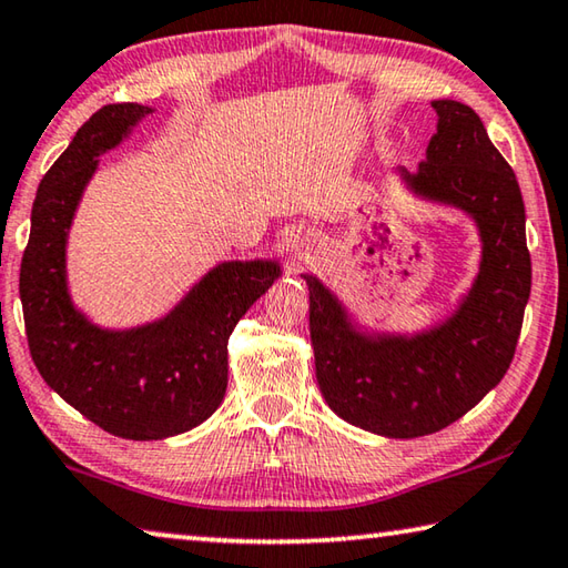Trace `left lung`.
Segmentation results:
<instances>
[{"instance_id": "8db88e82", "label": "left lung", "mask_w": 568, "mask_h": 568, "mask_svg": "<svg viewBox=\"0 0 568 568\" xmlns=\"http://www.w3.org/2000/svg\"><path fill=\"white\" fill-rule=\"evenodd\" d=\"M439 123L412 189L455 203L481 231V271L459 313L427 335L365 337L315 277L311 337L329 409L375 435L412 439L445 429L499 385L511 365L531 291V257L517 176L481 119L459 101H432Z\"/></svg>"}]
</instances>
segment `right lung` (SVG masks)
Here are the masks:
<instances>
[{
	"mask_svg": "<svg viewBox=\"0 0 568 568\" xmlns=\"http://www.w3.org/2000/svg\"><path fill=\"white\" fill-rule=\"evenodd\" d=\"M149 106L109 104L77 131L41 179L22 255L27 343L44 383L109 435L163 439L201 425L229 385V337L281 275L275 263H223L159 323L106 333L69 303L64 245L99 153L116 146Z\"/></svg>",
	"mask_w": 568,
	"mask_h": 568,
	"instance_id": "obj_1",
	"label": "right lung"
}]
</instances>
